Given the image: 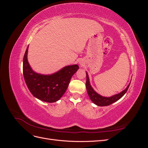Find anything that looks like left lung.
<instances>
[{
	"mask_svg": "<svg viewBox=\"0 0 148 148\" xmlns=\"http://www.w3.org/2000/svg\"><path fill=\"white\" fill-rule=\"evenodd\" d=\"M130 83H129L126 89H125L123 91H122V92L119 94H117V95H115L112 96L108 97L102 96L94 90L93 88L91 86L90 83H89L88 75V73L86 72V87L88 96L89 98H90V99L92 101V102L95 103V104L97 106H109L112 104V103L118 101L125 95V93H126L130 86Z\"/></svg>",
	"mask_w": 148,
	"mask_h": 148,
	"instance_id": "obj_1",
	"label": "left lung"
}]
</instances>
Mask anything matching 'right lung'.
Here are the masks:
<instances>
[{"instance_id":"1","label":"right lung","mask_w":148,"mask_h":148,"mask_svg":"<svg viewBox=\"0 0 148 148\" xmlns=\"http://www.w3.org/2000/svg\"><path fill=\"white\" fill-rule=\"evenodd\" d=\"M28 46L25 53L23 72L26 85L31 94L39 100L55 102L66 91L71 78L79 69L78 65L66 66L52 75H41L34 72L27 59Z\"/></svg>"}]
</instances>
